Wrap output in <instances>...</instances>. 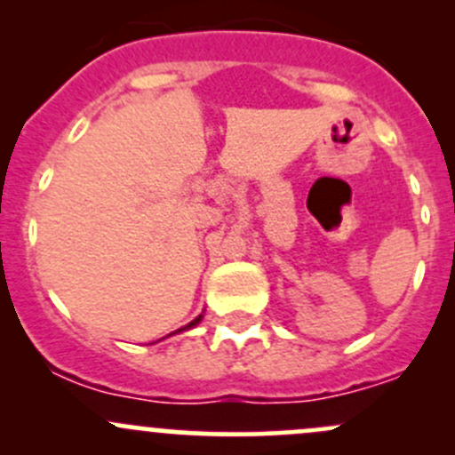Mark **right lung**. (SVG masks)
<instances>
[{"label": "right lung", "instance_id": "obj_1", "mask_svg": "<svg viewBox=\"0 0 455 455\" xmlns=\"http://www.w3.org/2000/svg\"><path fill=\"white\" fill-rule=\"evenodd\" d=\"M202 319V315L198 316V319H194V321H191V323L189 325H185V328H180V330H187V328H191V325H196V323H198V321Z\"/></svg>", "mask_w": 455, "mask_h": 455}]
</instances>
